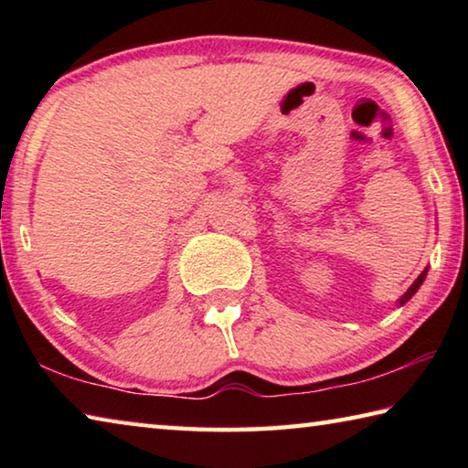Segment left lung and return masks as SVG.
<instances>
[{
	"label": "left lung",
	"mask_w": 468,
	"mask_h": 468,
	"mask_svg": "<svg viewBox=\"0 0 468 468\" xmlns=\"http://www.w3.org/2000/svg\"><path fill=\"white\" fill-rule=\"evenodd\" d=\"M425 276H427V271H423L421 274H419V279L413 282V284H410V287L407 289V292H405V295H402L400 299H399V303L400 305H405L407 303V301L410 299V297H413L415 295V292L419 291V287H421V284H423V281H425Z\"/></svg>",
	"instance_id": "1"
}]
</instances>
